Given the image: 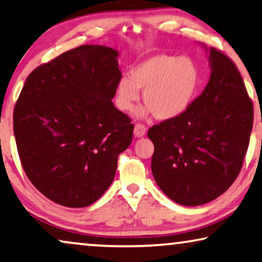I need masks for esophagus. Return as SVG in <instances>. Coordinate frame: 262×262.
<instances>
[{"instance_id":"obj_1","label":"esophagus","mask_w":262,"mask_h":262,"mask_svg":"<svg viewBox=\"0 0 262 262\" xmlns=\"http://www.w3.org/2000/svg\"><path fill=\"white\" fill-rule=\"evenodd\" d=\"M146 130H147V128L145 127L144 124H135V128H134V135L137 138H142L144 135L146 134Z\"/></svg>"}]
</instances>
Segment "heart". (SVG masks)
Returning <instances> with one entry per match:
<instances>
[{
    "label": "heart",
    "mask_w": 262,
    "mask_h": 262,
    "mask_svg": "<svg viewBox=\"0 0 262 262\" xmlns=\"http://www.w3.org/2000/svg\"><path fill=\"white\" fill-rule=\"evenodd\" d=\"M116 85V104L125 113L133 111L144 90L142 100L158 120H172L193 102L200 83V72L189 57L158 54L141 61Z\"/></svg>",
    "instance_id": "1"
}]
</instances>
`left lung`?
<instances>
[{"label":"left lung","instance_id":"left-lung-1","mask_svg":"<svg viewBox=\"0 0 262 262\" xmlns=\"http://www.w3.org/2000/svg\"><path fill=\"white\" fill-rule=\"evenodd\" d=\"M210 81L182 115L148 130L151 169L163 193L199 206L222 195L242 169L253 128V103L238 69L211 48Z\"/></svg>","mask_w":262,"mask_h":262}]
</instances>
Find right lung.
<instances>
[{
    "instance_id": "add662e5",
    "label": "right lung",
    "mask_w": 262,
    "mask_h": 262,
    "mask_svg": "<svg viewBox=\"0 0 262 262\" xmlns=\"http://www.w3.org/2000/svg\"><path fill=\"white\" fill-rule=\"evenodd\" d=\"M118 51L81 45L37 67L14 107L21 165L34 187L66 207H86L113 183L134 124L111 99Z\"/></svg>"
}]
</instances>
